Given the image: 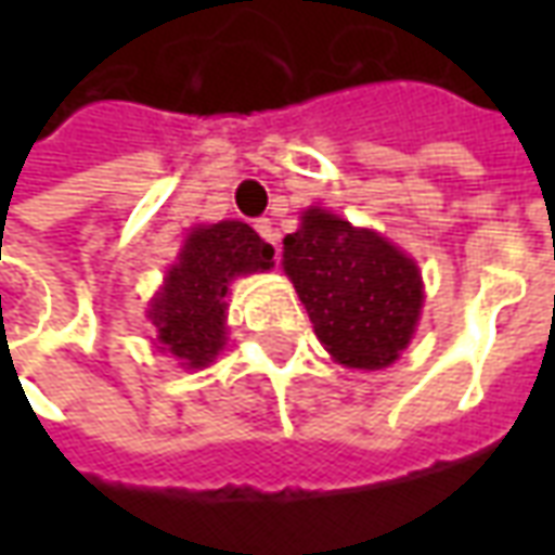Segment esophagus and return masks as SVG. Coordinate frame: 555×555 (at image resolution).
I'll use <instances>...</instances> for the list:
<instances>
[{
  "label": "esophagus",
  "mask_w": 555,
  "mask_h": 555,
  "mask_svg": "<svg viewBox=\"0 0 555 555\" xmlns=\"http://www.w3.org/2000/svg\"><path fill=\"white\" fill-rule=\"evenodd\" d=\"M255 231H258L267 243L276 246V231H273V222H270V219H255Z\"/></svg>",
  "instance_id": "34e87169"
}]
</instances>
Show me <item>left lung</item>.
Returning a JSON list of instances; mask_svg holds the SVG:
<instances>
[{
	"label": "left lung",
	"mask_w": 555,
	"mask_h": 555,
	"mask_svg": "<svg viewBox=\"0 0 555 555\" xmlns=\"http://www.w3.org/2000/svg\"><path fill=\"white\" fill-rule=\"evenodd\" d=\"M285 273L314 336L350 369H384L408 348L422 309L413 258L377 231L312 207L285 237Z\"/></svg>",
	"instance_id": "8db88e82"
}]
</instances>
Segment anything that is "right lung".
<instances>
[{
	"label": "right lung",
	"instance_id": "1",
	"mask_svg": "<svg viewBox=\"0 0 555 555\" xmlns=\"http://www.w3.org/2000/svg\"><path fill=\"white\" fill-rule=\"evenodd\" d=\"M273 267V246L246 222H217L195 229L183 243L178 264L151 302L157 341L190 369H205L225 345V294L243 273Z\"/></svg>",
	"mask_w": 555,
	"mask_h": 555
}]
</instances>
